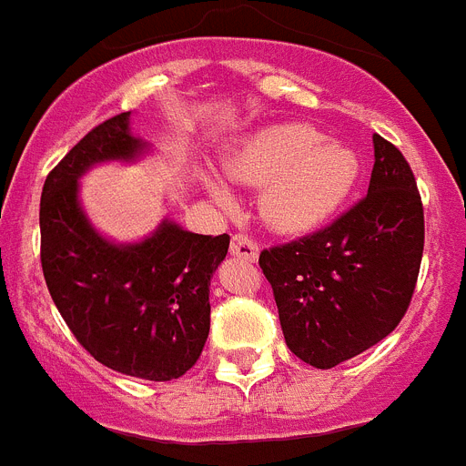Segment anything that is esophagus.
Segmentation results:
<instances>
[{
  "label": "esophagus",
  "mask_w": 466,
  "mask_h": 466,
  "mask_svg": "<svg viewBox=\"0 0 466 466\" xmlns=\"http://www.w3.org/2000/svg\"><path fill=\"white\" fill-rule=\"evenodd\" d=\"M230 254L238 258H245V261H257L258 247L252 238L233 236V240H230Z\"/></svg>",
  "instance_id": "esophagus-1"
}]
</instances>
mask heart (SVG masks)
<instances>
[{
    "instance_id": "heart-1",
    "label": "heart",
    "mask_w": 466,
    "mask_h": 466,
    "mask_svg": "<svg viewBox=\"0 0 466 466\" xmlns=\"http://www.w3.org/2000/svg\"><path fill=\"white\" fill-rule=\"evenodd\" d=\"M228 179L261 187L258 212L279 233H308L345 205L361 175V160L350 144L327 139L306 123H279L242 139L224 158ZM214 203L233 205L224 182L203 175Z\"/></svg>"
}]
</instances>
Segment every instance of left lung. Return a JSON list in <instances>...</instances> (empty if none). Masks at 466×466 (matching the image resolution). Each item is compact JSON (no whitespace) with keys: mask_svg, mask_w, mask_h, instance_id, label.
<instances>
[{"mask_svg":"<svg viewBox=\"0 0 466 466\" xmlns=\"http://www.w3.org/2000/svg\"><path fill=\"white\" fill-rule=\"evenodd\" d=\"M364 200L327 228L263 249L284 340L299 360L333 369L392 333L418 282L425 214L401 151L373 135Z\"/></svg>","mask_w":466,"mask_h":466,"instance_id":"1","label":"left lung"}]
</instances>
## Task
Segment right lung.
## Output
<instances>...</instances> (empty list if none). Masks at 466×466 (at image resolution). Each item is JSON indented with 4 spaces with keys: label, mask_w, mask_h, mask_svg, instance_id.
I'll return each mask as SVG.
<instances>
[{
    "label": "right lung",
    "mask_w": 466,
    "mask_h": 466,
    "mask_svg": "<svg viewBox=\"0 0 466 466\" xmlns=\"http://www.w3.org/2000/svg\"><path fill=\"white\" fill-rule=\"evenodd\" d=\"M151 147L130 133V111L93 127L44 182L41 268L69 331L95 360L142 380H175L209 333V279L230 238L198 236L172 219L137 242L90 224L79 179L100 163H133Z\"/></svg>",
    "instance_id": "1"
}]
</instances>
